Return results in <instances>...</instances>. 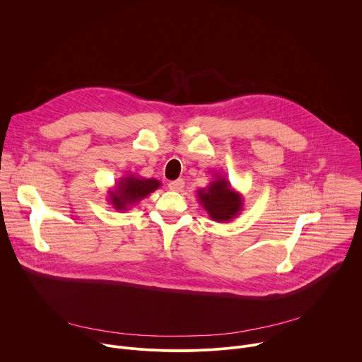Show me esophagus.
<instances>
[{
	"label": "esophagus",
	"mask_w": 362,
	"mask_h": 362,
	"mask_svg": "<svg viewBox=\"0 0 362 362\" xmlns=\"http://www.w3.org/2000/svg\"><path fill=\"white\" fill-rule=\"evenodd\" d=\"M183 186H185L183 179H177V180H173V182L169 183V189H170L172 192H180V190L183 189Z\"/></svg>",
	"instance_id": "esophagus-1"
}]
</instances>
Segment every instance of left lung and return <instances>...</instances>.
Segmentation results:
<instances>
[{"label":"left lung","mask_w":362,"mask_h":362,"mask_svg":"<svg viewBox=\"0 0 362 362\" xmlns=\"http://www.w3.org/2000/svg\"><path fill=\"white\" fill-rule=\"evenodd\" d=\"M197 200L209 218L219 223H228L243 209V197L235 190L226 176L216 173L208 187L197 190Z\"/></svg>","instance_id":"8db88e82"}]
</instances>
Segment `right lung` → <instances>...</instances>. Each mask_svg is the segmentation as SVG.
<instances>
[{
  "instance_id": "right-lung-1",
  "label": "right lung",
  "mask_w": 362,
  "mask_h": 362,
  "mask_svg": "<svg viewBox=\"0 0 362 362\" xmlns=\"http://www.w3.org/2000/svg\"><path fill=\"white\" fill-rule=\"evenodd\" d=\"M162 183L158 179H144L137 175H124L113 189H109L107 200L116 211H129L147 194L159 189Z\"/></svg>"
}]
</instances>
